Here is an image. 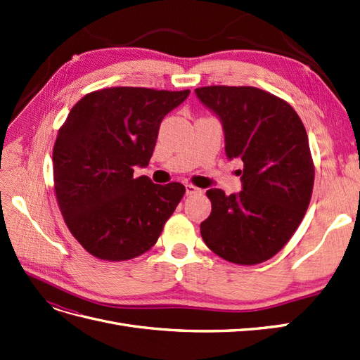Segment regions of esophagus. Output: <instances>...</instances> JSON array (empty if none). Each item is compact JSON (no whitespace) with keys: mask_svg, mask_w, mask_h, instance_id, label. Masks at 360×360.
Masks as SVG:
<instances>
[{"mask_svg":"<svg viewBox=\"0 0 360 360\" xmlns=\"http://www.w3.org/2000/svg\"><path fill=\"white\" fill-rule=\"evenodd\" d=\"M195 193H201V189L193 186V184H186V195H195Z\"/></svg>","mask_w":360,"mask_h":360,"instance_id":"obj_1","label":"esophagus"}]
</instances>
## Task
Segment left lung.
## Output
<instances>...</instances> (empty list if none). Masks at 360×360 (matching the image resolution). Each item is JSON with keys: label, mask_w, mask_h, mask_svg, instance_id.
<instances>
[{"label": "left lung", "mask_w": 360, "mask_h": 360, "mask_svg": "<svg viewBox=\"0 0 360 360\" xmlns=\"http://www.w3.org/2000/svg\"><path fill=\"white\" fill-rule=\"evenodd\" d=\"M195 93L221 118L228 159L243 162L240 192H205L212 213L201 222L202 240L230 263H263L287 245L308 210L314 162L307 130L290 103L255 86Z\"/></svg>", "instance_id": "left-lung-1"}]
</instances>
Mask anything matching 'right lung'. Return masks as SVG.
<instances>
[{
	"label": "right lung",
	"mask_w": 360,
	"mask_h": 360,
	"mask_svg": "<svg viewBox=\"0 0 360 360\" xmlns=\"http://www.w3.org/2000/svg\"><path fill=\"white\" fill-rule=\"evenodd\" d=\"M189 90L111 86L85 94L53 146V188L72 236L96 258L124 261L153 246L184 186L134 176L147 167L163 117Z\"/></svg>",
	"instance_id": "add662e5"
}]
</instances>
